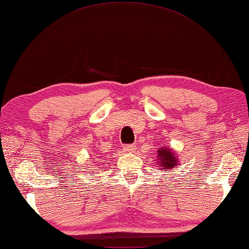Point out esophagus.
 <instances>
[{
  "label": "esophagus",
  "instance_id": "esophagus-1",
  "mask_svg": "<svg viewBox=\"0 0 249 249\" xmlns=\"http://www.w3.org/2000/svg\"><path fill=\"white\" fill-rule=\"evenodd\" d=\"M122 150H124V152H133L134 150H136V145L134 144H124V146H122Z\"/></svg>",
  "mask_w": 249,
  "mask_h": 249
}]
</instances>
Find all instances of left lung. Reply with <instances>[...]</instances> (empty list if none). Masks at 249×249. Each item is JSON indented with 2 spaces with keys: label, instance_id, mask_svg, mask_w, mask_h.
Listing matches in <instances>:
<instances>
[{
  "label": "left lung",
  "instance_id": "8db88e82",
  "mask_svg": "<svg viewBox=\"0 0 249 249\" xmlns=\"http://www.w3.org/2000/svg\"><path fill=\"white\" fill-rule=\"evenodd\" d=\"M156 158H158L156 163L160 167H163V169H169V171H172L173 168L178 167L177 155L174 154L169 147H160Z\"/></svg>",
  "mask_w": 249,
  "mask_h": 249
}]
</instances>
